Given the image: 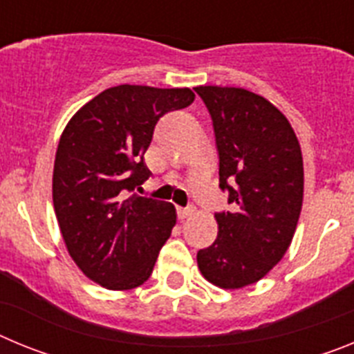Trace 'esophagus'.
<instances>
[{"label":"esophagus","mask_w":354,"mask_h":354,"mask_svg":"<svg viewBox=\"0 0 354 354\" xmlns=\"http://www.w3.org/2000/svg\"><path fill=\"white\" fill-rule=\"evenodd\" d=\"M195 212V209L189 205V207H179L177 209V216H179V220H186V218H189V216Z\"/></svg>","instance_id":"esophagus-1"}]
</instances>
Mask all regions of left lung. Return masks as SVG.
I'll return each instance as SVG.
<instances>
[{"label":"left lung","instance_id":"left-lung-1","mask_svg":"<svg viewBox=\"0 0 354 354\" xmlns=\"http://www.w3.org/2000/svg\"><path fill=\"white\" fill-rule=\"evenodd\" d=\"M214 129L220 189L230 211L216 212L218 237L198 250L209 282L239 289L273 270L292 241L303 204L299 142L270 101L245 88L196 86Z\"/></svg>","mask_w":354,"mask_h":354}]
</instances>
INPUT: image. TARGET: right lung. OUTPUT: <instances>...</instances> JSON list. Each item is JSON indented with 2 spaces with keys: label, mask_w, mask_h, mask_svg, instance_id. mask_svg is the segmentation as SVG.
<instances>
[{
  "label": "right lung",
  "mask_w": 354,
  "mask_h": 354,
  "mask_svg": "<svg viewBox=\"0 0 354 354\" xmlns=\"http://www.w3.org/2000/svg\"><path fill=\"white\" fill-rule=\"evenodd\" d=\"M195 101L189 88L118 84L86 102L65 127L53 171V204L71 257L113 290L142 286L170 237V202L138 196L145 152L162 115Z\"/></svg>",
  "instance_id": "right-lung-1"
}]
</instances>
